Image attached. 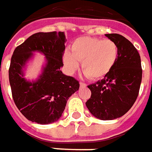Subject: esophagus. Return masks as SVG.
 I'll return each mask as SVG.
<instances>
[{"label": "esophagus", "mask_w": 152, "mask_h": 152, "mask_svg": "<svg viewBox=\"0 0 152 152\" xmlns=\"http://www.w3.org/2000/svg\"><path fill=\"white\" fill-rule=\"evenodd\" d=\"M80 87H86V83H83V82H80Z\"/></svg>", "instance_id": "obj_1"}]
</instances>
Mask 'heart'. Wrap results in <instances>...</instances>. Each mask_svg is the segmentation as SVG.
I'll return each mask as SVG.
<instances>
[{
    "mask_svg": "<svg viewBox=\"0 0 152 152\" xmlns=\"http://www.w3.org/2000/svg\"><path fill=\"white\" fill-rule=\"evenodd\" d=\"M118 56V47L109 39L83 37L72 42L71 50L63 54V63L69 73H73L81 61V69L90 79L105 76L113 67Z\"/></svg>",
    "mask_w": 152,
    "mask_h": 152,
    "instance_id": "1",
    "label": "heart"
}]
</instances>
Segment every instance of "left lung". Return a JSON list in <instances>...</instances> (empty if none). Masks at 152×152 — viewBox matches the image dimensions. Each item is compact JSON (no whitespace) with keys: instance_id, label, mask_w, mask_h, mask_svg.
Listing matches in <instances>:
<instances>
[{"instance_id":"8db88e82","label":"left lung","mask_w":152,"mask_h":152,"mask_svg":"<svg viewBox=\"0 0 152 152\" xmlns=\"http://www.w3.org/2000/svg\"><path fill=\"white\" fill-rule=\"evenodd\" d=\"M118 47L113 67L102 80L91 84V98L86 106L102 121L119 118L127 112L138 96L142 77L141 57L132 43L119 34H106Z\"/></svg>"}]
</instances>
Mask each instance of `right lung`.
I'll return each instance as SVG.
<instances>
[{
  "label": "right lung",
  "instance_id": "add662e5",
  "mask_svg": "<svg viewBox=\"0 0 152 152\" xmlns=\"http://www.w3.org/2000/svg\"><path fill=\"white\" fill-rule=\"evenodd\" d=\"M66 42L64 32L33 34L17 46L9 68V80L15 106L26 119L47 125L58 121L69 97L79 90L80 84L61 71ZM45 56V65L36 80H27L24 71L34 53Z\"/></svg>",
  "mask_w": 152,
  "mask_h": 152
}]
</instances>
